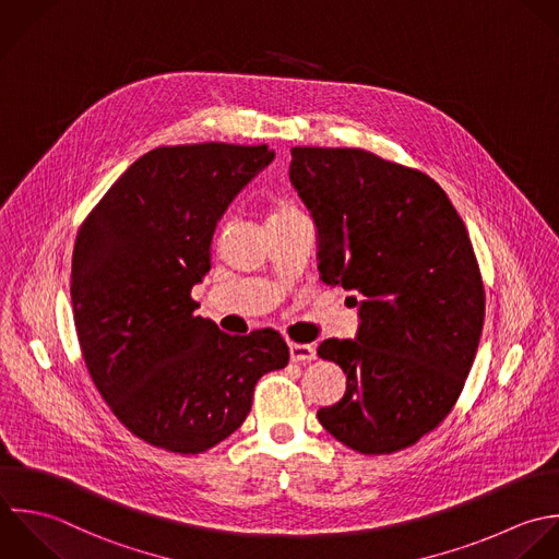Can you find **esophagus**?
Wrapping results in <instances>:
<instances>
[{"label":"esophagus","instance_id":"34e87169","mask_svg":"<svg viewBox=\"0 0 559 559\" xmlns=\"http://www.w3.org/2000/svg\"><path fill=\"white\" fill-rule=\"evenodd\" d=\"M289 357H292V361H311V359H316V346L289 342Z\"/></svg>","mask_w":559,"mask_h":559}]
</instances>
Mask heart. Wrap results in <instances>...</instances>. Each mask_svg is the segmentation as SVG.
<instances>
[{
  "mask_svg": "<svg viewBox=\"0 0 559 559\" xmlns=\"http://www.w3.org/2000/svg\"><path fill=\"white\" fill-rule=\"evenodd\" d=\"M300 215H307V213L296 200L278 198L267 206V226L276 224V222H285V219H294V217H300Z\"/></svg>",
  "mask_w": 559,
  "mask_h": 559,
  "instance_id": "1",
  "label": "heart"
}]
</instances>
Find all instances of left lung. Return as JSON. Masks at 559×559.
Here are the masks:
<instances>
[{"label":"left lung","instance_id":"1","mask_svg":"<svg viewBox=\"0 0 559 559\" xmlns=\"http://www.w3.org/2000/svg\"><path fill=\"white\" fill-rule=\"evenodd\" d=\"M289 180L313 215L322 281L355 292L357 340H324L346 394L318 412L348 449L414 447L455 407L486 318L468 230L420 169L359 147H292Z\"/></svg>","mask_w":559,"mask_h":559}]
</instances>
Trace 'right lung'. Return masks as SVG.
Segmentation results:
<instances>
[{
  "label": "right lung",
  "instance_id": "obj_1",
  "mask_svg": "<svg viewBox=\"0 0 559 559\" xmlns=\"http://www.w3.org/2000/svg\"><path fill=\"white\" fill-rule=\"evenodd\" d=\"M267 145H163L136 158L82 222L71 257L86 370L139 440L198 455L235 433L257 381L289 361L274 329L228 335L195 316L217 219L272 163Z\"/></svg>",
  "mask_w": 559,
  "mask_h": 559
}]
</instances>
